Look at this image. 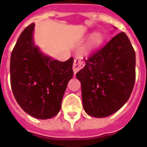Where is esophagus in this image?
<instances>
[{"mask_svg":"<svg viewBox=\"0 0 147 147\" xmlns=\"http://www.w3.org/2000/svg\"><path fill=\"white\" fill-rule=\"evenodd\" d=\"M83 68V62L81 61L80 59H75L74 60V63H73V71L74 74H76L78 72L80 69H82Z\"/></svg>","mask_w":147,"mask_h":147,"instance_id":"34e87169","label":"esophagus"}]
</instances>
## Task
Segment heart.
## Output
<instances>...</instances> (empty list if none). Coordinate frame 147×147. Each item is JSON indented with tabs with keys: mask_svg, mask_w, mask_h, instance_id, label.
<instances>
[{
	"mask_svg": "<svg viewBox=\"0 0 147 147\" xmlns=\"http://www.w3.org/2000/svg\"><path fill=\"white\" fill-rule=\"evenodd\" d=\"M103 40H104V37L103 35L100 33H95L90 37L88 42H87V44L85 45V48H84V53L85 54H88L92 52V50H94L95 48L100 46L102 43Z\"/></svg>",
	"mask_w": 147,
	"mask_h": 147,
	"instance_id": "b5f03b06",
	"label": "heart"
}]
</instances>
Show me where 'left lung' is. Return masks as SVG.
<instances>
[{
  "label": "left lung",
  "instance_id": "8db88e82",
  "mask_svg": "<svg viewBox=\"0 0 147 147\" xmlns=\"http://www.w3.org/2000/svg\"><path fill=\"white\" fill-rule=\"evenodd\" d=\"M135 67V51L123 32L85 60L84 68L76 74L85 111L101 118L121 109L132 93Z\"/></svg>",
  "mask_w": 147,
  "mask_h": 147
}]
</instances>
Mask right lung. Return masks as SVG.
<instances>
[{
	"label": "right lung",
	"instance_id": "add662e5",
	"mask_svg": "<svg viewBox=\"0 0 147 147\" xmlns=\"http://www.w3.org/2000/svg\"><path fill=\"white\" fill-rule=\"evenodd\" d=\"M35 24L22 32L10 56V84L14 98L29 115L41 120L55 116L73 76V58L60 62L34 42Z\"/></svg>",
	"mask_w": 147,
	"mask_h": 147
}]
</instances>
